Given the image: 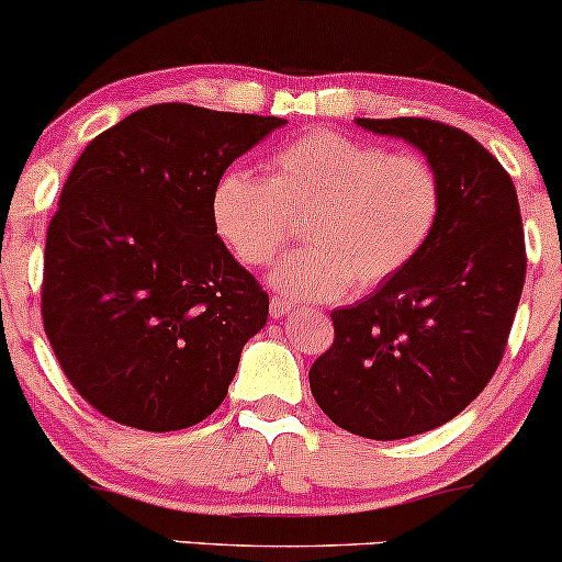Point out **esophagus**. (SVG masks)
I'll return each mask as SVG.
<instances>
[{
  "label": "esophagus",
  "instance_id": "1",
  "mask_svg": "<svg viewBox=\"0 0 562 562\" xmlns=\"http://www.w3.org/2000/svg\"><path fill=\"white\" fill-rule=\"evenodd\" d=\"M269 312H272V319H285L293 314V306L282 299H272V303H269Z\"/></svg>",
  "mask_w": 562,
  "mask_h": 562
}]
</instances>
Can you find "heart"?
<instances>
[{
	"label": "heart",
	"instance_id": "heart-1",
	"mask_svg": "<svg viewBox=\"0 0 562 562\" xmlns=\"http://www.w3.org/2000/svg\"><path fill=\"white\" fill-rule=\"evenodd\" d=\"M269 179L232 169L211 214L218 237L245 263L272 261L306 218L308 245L288 254L269 282L293 301H338L359 282L391 280L425 248L441 216V182L417 156L312 132L282 147Z\"/></svg>",
	"mask_w": 562,
	"mask_h": 562
}]
</instances>
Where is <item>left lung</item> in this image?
<instances>
[{"label":"left lung","mask_w":562,"mask_h":562,"mask_svg":"<svg viewBox=\"0 0 562 562\" xmlns=\"http://www.w3.org/2000/svg\"><path fill=\"white\" fill-rule=\"evenodd\" d=\"M417 147L441 182L425 248L367 299L330 314L335 340L308 372L319 409L375 441L449 423L486 389L526 280L509 173L462 128L428 119H357Z\"/></svg>","instance_id":"1"}]
</instances>
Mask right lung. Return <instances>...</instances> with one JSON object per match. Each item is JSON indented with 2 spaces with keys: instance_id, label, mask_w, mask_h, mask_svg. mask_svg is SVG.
Masks as SVG:
<instances>
[{
  "instance_id": "1",
  "label": "right lung",
  "mask_w": 562,
  "mask_h": 562,
  "mask_svg": "<svg viewBox=\"0 0 562 562\" xmlns=\"http://www.w3.org/2000/svg\"><path fill=\"white\" fill-rule=\"evenodd\" d=\"M285 119L164 102L87 145L44 245L42 317L74 389L128 428H190L227 396L269 295L216 235L235 158Z\"/></svg>"
}]
</instances>
